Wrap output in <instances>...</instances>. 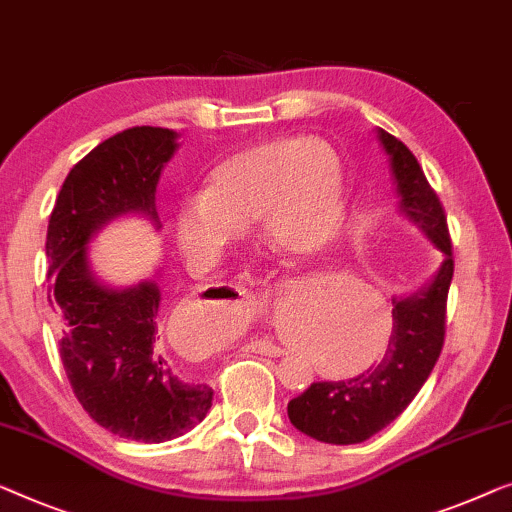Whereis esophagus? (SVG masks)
I'll return each mask as SVG.
<instances>
[{"instance_id":"obj_1","label":"esophagus","mask_w":512,"mask_h":512,"mask_svg":"<svg viewBox=\"0 0 512 512\" xmlns=\"http://www.w3.org/2000/svg\"><path fill=\"white\" fill-rule=\"evenodd\" d=\"M244 293V291H242ZM254 346V351H258V353H263V355H274V358H279V355H284L286 353V348H281V346H277V344H272V342H254L251 344Z\"/></svg>"}]
</instances>
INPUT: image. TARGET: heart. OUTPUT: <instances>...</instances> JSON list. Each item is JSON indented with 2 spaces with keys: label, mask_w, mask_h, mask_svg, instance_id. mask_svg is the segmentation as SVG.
<instances>
[{
  "label": "heart",
  "mask_w": 512,
  "mask_h": 512,
  "mask_svg": "<svg viewBox=\"0 0 512 512\" xmlns=\"http://www.w3.org/2000/svg\"><path fill=\"white\" fill-rule=\"evenodd\" d=\"M344 217V164L325 140L286 136L244 147L210 170L203 194L175 207V242L189 265H207L258 219L265 240L288 254L323 249ZM374 325L355 316L339 335L344 353L372 344ZM388 344L385 328L379 355Z\"/></svg>",
  "instance_id": "1"
}]
</instances>
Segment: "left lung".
Listing matches in <instances>:
<instances>
[{
    "label": "left lung",
    "mask_w": 512,
    "mask_h": 512,
    "mask_svg": "<svg viewBox=\"0 0 512 512\" xmlns=\"http://www.w3.org/2000/svg\"><path fill=\"white\" fill-rule=\"evenodd\" d=\"M379 140L390 159L399 210L432 240L443 263L422 291L392 300V335L376 365L346 381L311 383L288 402L295 429L335 446L362 443L388 427L425 385L446 337V302L455 272L446 212L409 147L383 129Z\"/></svg>",
    "instance_id": "obj_1"
}]
</instances>
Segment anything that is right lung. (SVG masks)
Returning <instances> with one entry per match:
<instances>
[{"mask_svg": "<svg viewBox=\"0 0 512 512\" xmlns=\"http://www.w3.org/2000/svg\"><path fill=\"white\" fill-rule=\"evenodd\" d=\"M177 133L133 127L103 140L66 175L48 221V300L59 358L94 422L122 439L164 443L201 422L210 385L177 372L161 351L154 281L110 288L92 274L87 244L103 224L140 212L159 226L154 194Z\"/></svg>", "mask_w": 512, "mask_h": 512, "instance_id": "add662e5", "label": "right lung"}]
</instances>
